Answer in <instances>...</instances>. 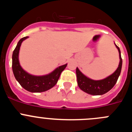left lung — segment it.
<instances>
[{
    "label": "left lung",
    "mask_w": 132,
    "mask_h": 132,
    "mask_svg": "<svg viewBox=\"0 0 132 132\" xmlns=\"http://www.w3.org/2000/svg\"><path fill=\"white\" fill-rule=\"evenodd\" d=\"M114 44L118 50L120 62L118 68L112 75L101 80H93L85 76L79 69V68L77 67L76 74L77 78V84L79 88L82 91L91 95H102L114 87L120 75L122 66V59L121 57L120 50L115 43Z\"/></svg>",
    "instance_id": "1"
}]
</instances>
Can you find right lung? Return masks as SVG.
<instances>
[{"mask_svg":"<svg viewBox=\"0 0 132 132\" xmlns=\"http://www.w3.org/2000/svg\"><path fill=\"white\" fill-rule=\"evenodd\" d=\"M28 36L20 39L12 53V71L15 79L26 90L31 93H42L52 88L57 84L61 72L67 67V63L57 67L53 71L45 75H34L26 72L21 67L19 61L20 49L23 41Z\"/></svg>","mask_w":132,"mask_h":132,"instance_id":"right-lung-1","label":"right lung"}]
</instances>
